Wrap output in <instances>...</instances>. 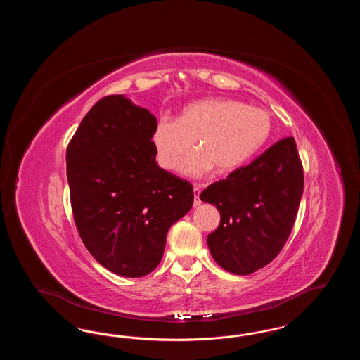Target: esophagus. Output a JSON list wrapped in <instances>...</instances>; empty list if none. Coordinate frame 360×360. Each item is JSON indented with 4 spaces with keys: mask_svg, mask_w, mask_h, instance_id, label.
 Segmentation results:
<instances>
[{
    "mask_svg": "<svg viewBox=\"0 0 360 360\" xmlns=\"http://www.w3.org/2000/svg\"><path fill=\"white\" fill-rule=\"evenodd\" d=\"M193 190H194V206H200L201 205V200H200L201 188H200V185H198V184H194Z\"/></svg>",
    "mask_w": 360,
    "mask_h": 360,
    "instance_id": "esophagus-1",
    "label": "esophagus"
}]
</instances>
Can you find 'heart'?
Masks as SVG:
<instances>
[{
    "label": "heart",
    "mask_w": 360,
    "mask_h": 360,
    "mask_svg": "<svg viewBox=\"0 0 360 360\" xmlns=\"http://www.w3.org/2000/svg\"><path fill=\"white\" fill-rule=\"evenodd\" d=\"M270 116L257 106L229 98H205L186 105L179 119L160 117L153 141L160 165L176 170L193 140L200 148L182 162V172L202 175L213 167L223 174L240 167L264 144Z\"/></svg>",
    "instance_id": "1"
}]
</instances>
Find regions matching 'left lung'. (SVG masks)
<instances>
[{"label": "left lung", "instance_id": "obj_1", "mask_svg": "<svg viewBox=\"0 0 360 360\" xmlns=\"http://www.w3.org/2000/svg\"><path fill=\"white\" fill-rule=\"evenodd\" d=\"M304 191V169L294 137L273 144L200 194L221 220L207 236L224 270L248 275L273 262L289 239Z\"/></svg>", "mask_w": 360, "mask_h": 360}]
</instances>
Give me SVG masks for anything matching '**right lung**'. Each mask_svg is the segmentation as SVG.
<instances>
[{"label": "right lung", "instance_id": "1", "mask_svg": "<svg viewBox=\"0 0 360 360\" xmlns=\"http://www.w3.org/2000/svg\"><path fill=\"white\" fill-rule=\"evenodd\" d=\"M156 117L122 94L93 105L66 153L74 221L87 251L115 274H150L172 224L193 205L191 184L160 169Z\"/></svg>", "mask_w": 360, "mask_h": 360}]
</instances>
